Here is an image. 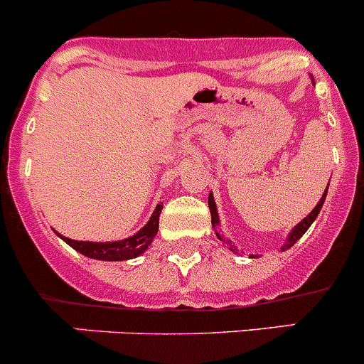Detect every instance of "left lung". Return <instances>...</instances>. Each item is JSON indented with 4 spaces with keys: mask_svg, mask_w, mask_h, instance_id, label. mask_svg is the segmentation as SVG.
I'll list each match as a JSON object with an SVG mask.
<instances>
[{
    "mask_svg": "<svg viewBox=\"0 0 364 364\" xmlns=\"http://www.w3.org/2000/svg\"><path fill=\"white\" fill-rule=\"evenodd\" d=\"M327 189H328V186H327ZM327 189H325V193H323V195H321L320 202L316 203V207H314V209L311 210V213L307 214V216L304 218V220L300 221L299 225H295V228H293L291 232H289L288 240H286V243H284L282 247H280V250H288V248H291L293 245H295L296 241H299L300 237H302L304 234H306L307 228L311 227V223H313V221L316 220L318 214H320L321 205H323V202H325V196H327ZM209 210H210V216H213V227L216 228L218 225H220V218H218V210H216V203H214V196H213V193H210V195H209ZM216 236H218V240H220V241H223V243L230 245V250H232V252L236 250V247H232V241L225 240V237L221 236L220 232H216Z\"/></svg>",
    "mask_w": 364,
    "mask_h": 364,
    "instance_id": "8db88e82",
    "label": "left lung"
}]
</instances>
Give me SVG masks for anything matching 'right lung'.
<instances>
[{"label":"right lung","instance_id":"obj_1","mask_svg":"<svg viewBox=\"0 0 364 364\" xmlns=\"http://www.w3.org/2000/svg\"><path fill=\"white\" fill-rule=\"evenodd\" d=\"M162 205L155 207L154 214H151L150 221L136 232L134 236L127 237L121 241H110V243H95V241H75L69 237L60 236L57 232V236L62 237L65 243L76 252H80L82 255L91 259H98V261H128L137 255L144 254L146 248L150 247L154 237L157 236L159 230V216H161Z\"/></svg>","mask_w":364,"mask_h":364}]
</instances>
